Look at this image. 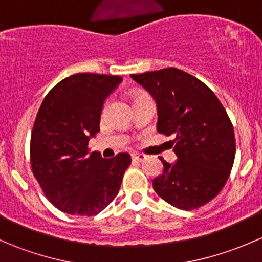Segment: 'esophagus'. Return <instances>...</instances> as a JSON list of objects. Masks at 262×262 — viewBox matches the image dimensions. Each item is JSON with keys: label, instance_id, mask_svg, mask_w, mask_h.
<instances>
[{"label": "esophagus", "instance_id": "34e87169", "mask_svg": "<svg viewBox=\"0 0 262 262\" xmlns=\"http://www.w3.org/2000/svg\"><path fill=\"white\" fill-rule=\"evenodd\" d=\"M132 158H133V161H137V162H143L147 158V156L142 155V153H133V155H132Z\"/></svg>", "mask_w": 262, "mask_h": 262}]
</instances>
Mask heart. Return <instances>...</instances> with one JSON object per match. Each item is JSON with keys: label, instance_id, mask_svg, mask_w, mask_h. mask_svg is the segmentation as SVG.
Listing matches in <instances>:
<instances>
[{"label": "heart", "instance_id": "obj_1", "mask_svg": "<svg viewBox=\"0 0 262 262\" xmlns=\"http://www.w3.org/2000/svg\"><path fill=\"white\" fill-rule=\"evenodd\" d=\"M138 97H141V96H138Z\"/></svg>", "mask_w": 262, "mask_h": 262}]
</instances>
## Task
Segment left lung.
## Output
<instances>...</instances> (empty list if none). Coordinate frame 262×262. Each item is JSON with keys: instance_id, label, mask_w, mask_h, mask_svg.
Returning a JSON list of instances; mask_svg holds the SVG:
<instances>
[{"instance_id": "left-lung-1", "label": "left lung", "mask_w": 262, "mask_h": 262, "mask_svg": "<svg viewBox=\"0 0 262 262\" xmlns=\"http://www.w3.org/2000/svg\"><path fill=\"white\" fill-rule=\"evenodd\" d=\"M155 99L157 132L175 134L178 160L163 163L153 179L155 191L182 210H192L215 198L229 178L236 153L233 126L218 97L207 84L178 70L130 75Z\"/></svg>"}]
</instances>
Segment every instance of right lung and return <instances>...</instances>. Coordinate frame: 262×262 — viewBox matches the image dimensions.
Masks as SVG:
<instances>
[{"mask_svg": "<svg viewBox=\"0 0 262 262\" xmlns=\"http://www.w3.org/2000/svg\"><path fill=\"white\" fill-rule=\"evenodd\" d=\"M121 81L119 76L76 73L55 84L41 102L31 133V168L62 212L96 215L118 195L129 153L102 158L87 146L100 132L105 100Z\"/></svg>", "mask_w": 262, "mask_h": 262, "instance_id": "1", "label": "right lung"}]
</instances>
